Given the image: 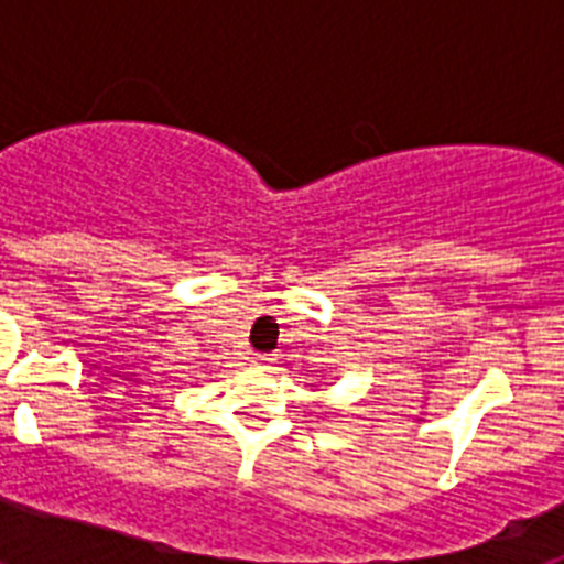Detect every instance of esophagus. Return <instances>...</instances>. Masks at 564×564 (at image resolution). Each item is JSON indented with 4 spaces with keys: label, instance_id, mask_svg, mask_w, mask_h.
Segmentation results:
<instances>
[{
    "label": "esophagus",
    "instance_id": "34e87169",
    "mask_svg": "<svg viewBox=\"0 0 564 564\" xmlns=\"http://www.w3.org/2000/svg\"><path fill=\"white\" fill-rule=\"evenodd\" d=\"M271 361H273L271 352H253V364H257V367H268Z\"/></svg>",
    "mask_w": 564,
    "mask_h": 564
}]
</instances>
